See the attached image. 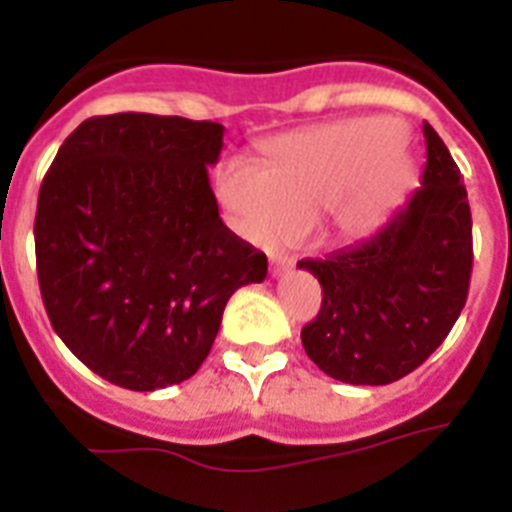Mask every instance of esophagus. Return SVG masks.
Listing matches in <instances>:
<instances>
[{
    "mask_svg": "<svg viewBox=\"0 0 512 512\" xmlns=\"http://www.w3.org/2000/svg\"><path fill=\"white\" fill-rule=\"evenodd\" d=\"M292 264H295V261L287 259V256H271V261H269L271 277H282L284 271L292 269Z\"/></svg>",
    "mask_w": 512,
    "mask_h": 512,
    "instance_id": "obj_1",
    "label": "esophagus"
}]
</instances>
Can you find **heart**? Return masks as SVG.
Masks as SVG:
<instances>
[{
	"label": "heart",
	"instance_id": "heart-1",
	"mask_svg": "<svg viewBox=\"0 0 512 512\" xmlns=\"http://www.w3.org/2000/svg\"><path fill=\"white\" fill-rule=\"evenodd\" d=\"M418 182V164L387 117H356L287 135L266 148L264 169L241 161L217 176V197L248 241H292L312 217L343 241L390 220Z\"/></svg>",
	"mask_w": 512,
	"mask_h": 512
}]
</instances>
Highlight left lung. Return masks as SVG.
Listing matches in <instances>:
<instances>
[{
    "label": "left lung",
    "instance_id": "left-lung-1",
    "mask_svg": "<svg viewBox=\"0 0 512 512\" xmlns=\"http://www.w3.org/2000/svg\"><path fill=\"white\" fill-rule=\"evenodd\" d=\"M420 187L372 238L300 261L323 287L302 328L307 356L346 384H390L449 336L472 277V212L459 166L425 122Z\"/></svg>",
    "mask_w": 512,
    "mask_h": 512
}]
</instances>
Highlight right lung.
Returning <instances> with one entry per match:
<instances>
[{"label":"right lung","mask_w":512,"mask_h":512,"mask_svg":"<svg viewBox=\"0 0 512 512\" xmlns=\"http://www.w3.org/2000/svg\"><path fill=\"white\" fill-rule=\"evenodd\" d=\"M220 122L117 112L63 140L35 215L43 305L71 354L135 392L192 377L266 256L223 223Z\"/></svg>","instance_id":"1"}]
</instances>
